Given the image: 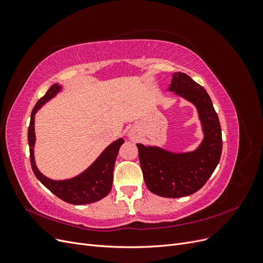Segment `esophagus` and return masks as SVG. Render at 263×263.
<instances>
[{"instance_id":"1","label":"esophagus","mask_w":263,"mask_h":263,"mask_svg":"<svg viewBox=\"0 0 263 263\" xmlns=\"http://www.w3.org/2000/svg\"><path fill=\"white\" fill-rule=\"evenodd\" d=\"M128 137L130 138V139H136V137H137V133L135 132V130H129L128 132Z\"/></svg>"}]
</instances>
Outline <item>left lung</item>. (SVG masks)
I'll list each match as a JSON object with an SVG mask.
<instances>
[{
    "label": "left lung",
    "mask_w": 263,
    "mask_h": 263,
    "mask_svg": "<svg viewBox=\"0 0 263 263\" xmlns=\"http://www.w3.org/2000/svg\"><path fill=\"white\" fill-rule=\"evenodd\" d=\"M168 91L191 102L197 109L204 138L194 151L171 153L137 144L139 162L148 190L162 197H183L197 192L219 162L221 128L210 95L185 73H173Z\"/></svg>",
    "instance_id": "obj_1"
}]
</instances>
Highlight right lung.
I'll return each mask as SVG.
<instances>
[{"label":"right lung","mask_w":263,"mask_h":263,"mask_svg":"<svg viewBox=\"0 0 263 263\" xmlns=\"http://www.w3.org/2000/svg\"><path fill=\"white\" fill-rule=\"evenodd\" d=\"M62 86L54 83L50 86L44 97L39 100L31 112L30 123L28 127V145L31 169L36 178L43 184L62 201L73 205H83L98 202L105 197L112 190L113 170L118 150L124 144V139L119 138L107 146L104 151L98 157L89 168L79 174V176L68 180H52L45 177L38 170L34 158V146L36 141L35 136V114L46 102H48L59 93Z\"/></svg>","instance_id":"right-lung-1"}]
</instances>
